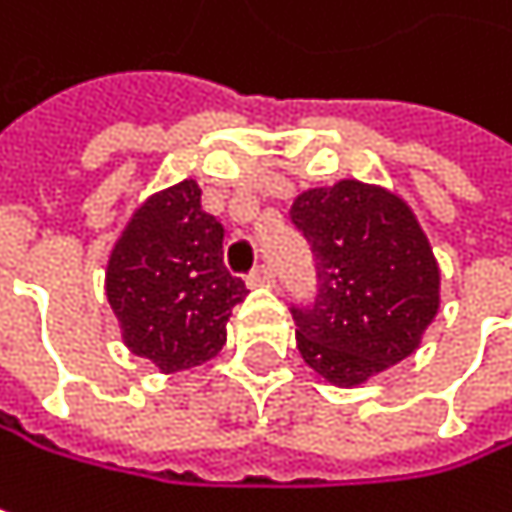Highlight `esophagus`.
Here are the masks:
<instances>
[{"label":"esophagus","mask_w":512,"mask_h":512,"mask_svg":"<svg viewBox=\"0 0 512 512\" xmlns=\"http://www.w3.org/2000/svg\"><path fill=\"white\" fill-rule=\"evenodd\" d=\"M272 278H275V275H272V269H269L266 263H260V266H255V269L249 272V278H246V281H249V287H269V284H272Z\"/></svg>","instance_id":"1"}]
</instances>
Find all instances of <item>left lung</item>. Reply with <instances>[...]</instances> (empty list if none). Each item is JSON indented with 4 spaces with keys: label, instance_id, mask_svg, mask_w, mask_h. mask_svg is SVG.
<instances>
[{
    "label": "left lung",
    "instance_id": "1",
    "mask_svg": "<svg viewBox=\"0 0 512 512\" xmlns=\"http://www.w3.org/2000/svg\"><path fill=\"white\" fill-rule=\"evenodd\" d=\"M290 222L317 260L314 305H293L296 347L350 388L412 356L439 311V263L409 210L358 180L296 195Z\"/></svg>",
    "mask_w": 512,
    "mask_h": 512
}]
</instances>
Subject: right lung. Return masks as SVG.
Segmentation results:
<instances>
[{
    "mask_svg": "<svg viewBox=\"0 0 512 512\" xmlns=\"http://www.w3.org/2000/svg\"><path fill=\"white\" fill-rule=\"evenodd\" d=\"M225 228L201 210L195 180L151 195L127 222L106 266V296L130 353L162 373L198 367L225 347L243 278L222 263Z\"/></svg>",
    "mask_w": 512,
    "mask_h": 512,
    "instance_id": "right-lung-1",
    "label": "right lung"
}]
</instances>
